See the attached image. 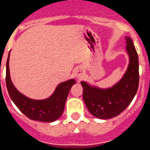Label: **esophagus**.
<instances>
[{
	"instance_id": "1",
	"label": "esophagus",
	"mask_w": 150,
	"mask_h": 150,
	"mask_svg": "<svg viewBox=\"0 0 150 150\" xmlns=\"http://www.w3.org/2000/svg\"><path fill=\"white\" fill-rule=\"evenodd\" d=\"M83 71L80 69H77L76 72H75V76H76L77 78H81V77H83Z\"/></svg>"
}]
</instances>
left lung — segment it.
<instances>
[{
    "instance_id": "left-lung-1",
    "label": "left lung",
    "mask_w": 150,
    "mask_h": 150,
    "mask_svg": "<svg viewBox=\"0 0 150 150\" xmlns=\"http://www.w3.org/2000/svg\"><path fill=\"white\" fill-rule=\"evenodd\" d=\"M127 51L130 63L120 82L111 88L102 89L82 81L83 99L87 108L94 117L103 120L120 114L134 98L139 83V57L133 41L126 36Z\"/></svg>"
}]
</instances>
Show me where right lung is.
<instances>
[{
  "label": "right lung",
  "instance_id": "obj_1",
  "mask_svg": "<svg viewBox=\"0 0 150 150\" xmlns=\"http://www.w3.org/2000/svg\"><path fill=\"white\" fill-rule=\"evenodd\" d=\"M9 56L10 53H8L6 83L8 94L14 104L30 120L45 122H52L58 120L63 114L69 90L76 83L75 80L71 79L59 84L49 98L42 100H32L21 94L13 85L10 78Z\"/></svg>",
  "mask_w": 150,
  "mask_h": 150
}]
</instances>
